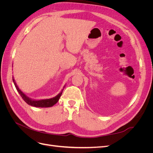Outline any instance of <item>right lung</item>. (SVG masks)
I'll list each match as a JSON object with an SVG mask.
<instances>
[{
	"mask_svg": "<svg viewBox=\"0 0 153 153\" xmlns=\"http://www.w3.org/2000/svg\"><path fill=\"white\" fill-rule=\"evenodd\" d=\"M13 81L14 84L15 85L16 89L17 90V91L18 92V93L20 94V95L21 96V97L22 98V99L24 100L25 102L29 105H31L32 106H35V107H41V108H44V107H50V106H53L55 104H56L57 103V101H59L60 97L61 96L62 91L64 90V88L65 87V85L64 86L63 89H62V91H61L59 94H58L56 96L53 97L52 98L50 99H45V100H34L30 99L29 97H27L24 92H23L19 88H18V85H16V83L14 79V78L13 77Z\"/></svg>",
	"mask_w": 153,
	"mask_h": 153,
	"instance_id": "obj_1",
	"label": "right lung"
}]
</instances>
